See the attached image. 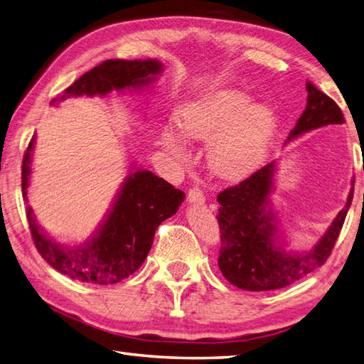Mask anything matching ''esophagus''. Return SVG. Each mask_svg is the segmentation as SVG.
Segmentation results:
<instances>
[{"label":"esophagus","mask_w":364,"mask_h":364,"mask_svg":"<svg viewBox=\"0 0 364 364\" xmlns=\"http://www.w3.org/2000/svg\"><path fill=\"white\" fill-rule=\"evenodd\" d=\"M188 200H189V203L202 205V203L205 202V194H203V191L200 189L198 186L191 188V189H189V192H188Z\"/></svg>","instance_id":"34e87169"}]
</instances>
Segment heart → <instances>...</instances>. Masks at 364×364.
Instances as JSON below:
<instances>
[{
  "mask_svg": "<svg viewBox=\"0 0 364 364\" xmlns=\"http://www.w3.org/2000/svg\"><path fill=\"white\" fill-rule=\"evenodd\" d=\"M244 90L222 87L189 103L180 115L183 133L196 141H213L211 166L218 173L237 178L257 166L274 128V112L266 105L250 103ZM166 149L186 159L183 137L172 128L161 134Z\"/></svg>",
  "mask_w": 364,
  "mask_h": 364,
  "instance_id": "1",
  "label": "heart"
}]
</instances>
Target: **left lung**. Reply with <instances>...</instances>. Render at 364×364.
Wrapping results in <instances>:
<instances>
[{
    "mask_svg": "<svg viewBox=\"0 0 364 364\" xmlns=\"http://www.w3.org/2000/svg\"><path fill=\"white\" fill-rule=\"evenodd\" d=\"M306 107L288 141L316 128L344 123L341 109L328 95L310 81H306ZM274 172L275 162H270L218 196L219 269L231 284L244 291L280 289L321 267L333 250L353 198L352 188L346 206L313 249L305 253L286 252L277 242L275 214L270 211L269 202Z\"/></svg>",
    "mask_w": 364,
    "mask_h": 364,
    "instance_id": "8db88e82",
    "label": "left lung"
}]
</instances>
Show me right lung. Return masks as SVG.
<instances>
[{"label": "right lung", "instance_id": "right-lung-1", "mask_svg": "<svg viewBox=\"0 0 364 364\" xmlns=\"http://www.w3.org/2000/svg\"><path fill=\"white\" fill-rule=\"evenodd\" d=\"M161 72L162 64L156 59H107L84 73L51 105L70 97L106 95L111 90L146 87L156 81ZM34 142L36 137L31 139L21 164L25 200H28ZM183 200V191L175 189L149 170H136L123 183L103 225L82 245L65 247L53 241L43 233L29 206L26 219L36 249L58 272L81 283L114 284L142 266L151 249L154 231L166 219L172 218Z\"/></svg>", "mask_w": 364, "mask_h": 364}]
</instances>
